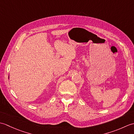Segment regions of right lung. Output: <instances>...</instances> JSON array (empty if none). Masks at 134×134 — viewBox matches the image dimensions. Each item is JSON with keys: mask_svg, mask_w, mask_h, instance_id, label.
<instances>
[{"mask_svg": "<svg viewBox=\"0 0 134 134\" xmlns=\"http://www.w3.org/2000/svg\"><path fill=\"white\" fill-rule=\"evenodd\" d=\"M8 78H9V76H8Z\"/></svg>", "mask_w": 134, "mask_h": 134, "instance_id": "obj_1", "label": "right lung"}]
</instances>
